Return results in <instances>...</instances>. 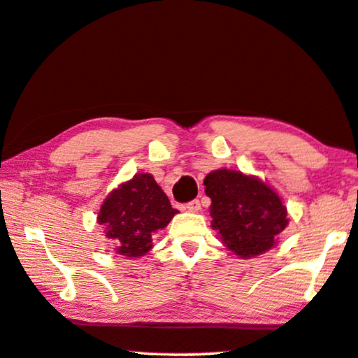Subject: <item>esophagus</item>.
I'll return each mask as SVG.
<instances>
[{"label": "esophagus", "mask_w": 358, "mask_h": 358, "mask_svg": "<svg viewBox=\"0 0 358 358\" xmlns=\"http://www.w3.org/2000/svg\"><path fill=\"white\" fill-rule=\"evenodd\" d=\"M199 208H201V204H199L198 199H193V201L185 204V209H187V211H192V213L199 211Z\"/></svg>", "instance_id": "obj_1"}]
</instances>
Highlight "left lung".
I'll use <instances>...</instances> for the list:
<instances>
[{"label": "left lung", "mask_w": 358, "mask_h": 358, "mask_svg": "<svg viewBox=\"0 0 358 358\" xmlns=\"http://www.w3.org/2000/svg\"><path fill=\"white\" fill-rule=\"evenodd\" d=\"M211 198V226L236 255L255 257L275 244L287 227V208L273 189L254 176L216 170L204 178Z\"/></svg>", "instance_id": "left-lung-1"}]
</instances>
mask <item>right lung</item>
Segmentation results:
<instances>
[{
	"mask_svg": "<svg viewBox=\"0 0 358 358\" xmlns=\"http://www.w3.org/2000/svg\"><path fill=\"white\" fill-rule=\"evenodd\" d=\"M176 213L154 176L141 173L104 199L98 221L106 229L108 239L116 242L119 254L141 257L152 249V236Z\"/></svg>",
	"mask_w": 358,
	"mask_h": 358,
	"instance_id": "obj_1",
	"label": "right lung"
}]
</instances>
